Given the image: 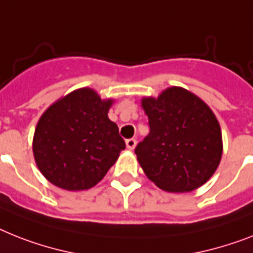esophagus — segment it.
Wrapping results in <instances>:
<instances>
[{
	"mask_svg": "<svg viewBox=\"0 0 253 253\" xmlns=\"http://www.w3.org/2000/svg\"><path fill=\"white\" fill-rule=\"evenodd\" d=\"M135 143H137V141H135L134 138H129L125 141V145H126V147H128L129 150H133L135 147Z\"/></svg>",
	"mask_w": 253,
	"mask_h": 253,
	"instance_id": "34e87169",
	"label": "esophagus"
}]
</instances>
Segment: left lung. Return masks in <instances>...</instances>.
Segmentation results:
<instances>
[{
	"label": "left lung",
	"mask_w": 253,
	"mask_h": 253,
	"mask_svg": "<svg viewBox=\"0 0 253 253\" xmlns=\"http://www.w3.org/2000/svg\"><path fill=\"white\" fill-rule=\"evenodd\" d=\"M141 103L150 133L134 151L146 176L169 193H187L204 185L222 155L220 124L212 110L178 86Z\"/></svg>",
	"instance_id": "8db88e82"
}]
</instances>
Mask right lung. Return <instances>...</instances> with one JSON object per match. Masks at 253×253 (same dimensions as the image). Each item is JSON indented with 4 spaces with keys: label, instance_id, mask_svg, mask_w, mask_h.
<instances>
[{
    "label": "right lung",
    "instance_id": "1",
    "mask_svg": "<svg viewBox=\"0 0 253 253\" xmlns=\"http://www.w3.org/2000/svg\"><path fill=\"white\" fill-rule=\"evenodd\" d=\"M112 99L90 87L60 98L43 112L33 135V156L43 177L60 189L95 186L125 149L118 125L108 119Z\"/></svg>",
    "mask_w": 253,
    "mask_h": 253
}]
</instances>
